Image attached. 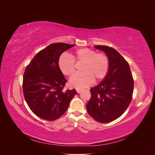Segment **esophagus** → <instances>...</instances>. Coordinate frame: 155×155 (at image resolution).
<instances>
[{
	"mask_svg": "<svg viewBox=\"0 0 155 155\" xmlns=\"http://www.w3.org/2000/svg\"><path fill=\"white\" fill-rule=\"evenodd\" d=\"M76 91H77L78 93H80V92L83 91V89H82V88H77L76 89Z\"/></svg>",
	"mask_w": 155,
	"mask_h": 155,
	"instance_id": "obj_1",
	"label": "esophagus"
}]
</instances>
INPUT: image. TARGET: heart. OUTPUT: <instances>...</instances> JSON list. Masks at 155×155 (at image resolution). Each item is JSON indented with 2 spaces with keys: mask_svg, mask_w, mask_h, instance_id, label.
<instances>
[{
  "mask_svg": "<svg viewBox=\"0 0 155 155\" xmlns=\"http://www.w3.org/2000/svg\"><path fill=\"white\" fill-rule=\"evenodd\" d=\"M72 57L67 54H62L58 59V67L64 76H70L75 72L77 62L83 63L81 70L70 78V85L76 88L90 86L94 80L99 81L104 79L109 72L110 61L104 53H97L90 48H83L76 50Z\"/></svg>",
  "mask_w": 155,
  "mask_h": 155,
  "instance_id": "b5f03b06",
  "label": "heart"
}]
</instances>
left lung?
<instances>
[{"label":"left lung","mask_w":155,"mask_h":155,"mask_svg":"<svg viewBox=\"0 0 155 155\" xmlns=\"http://www.w3.org/2000/svg\"><path fill=\"white\" fill-rule=\"evenodd\" d=\"M104 51L110 61L107 76L99 85L91 89V97L87 104L88 113L100 123L118 118L132 100L134 80L127 61L114 48L96 45Z\"/></svg>","instance_id":"obj_1"}]
</instances>
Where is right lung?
<instances>
[{
    "label": "right lung",
    "mask_w": 155,
    "mask_h": 155,
    "mask_svg": "<svg viewBox=\"0 0 155 155\" xmlns=\"http://www.w3.org/2000/svg\"><path fill=\"white\" fill-rule=\"evenodd\" d=\"M74 45L58 43L39 51L23 75V94L28 105L41 119L54 121L67 111L76 89L64 91L67 80L58 67L61 54Z\"/></svg>",
    "instance_id": "1"
}]
</instances>
